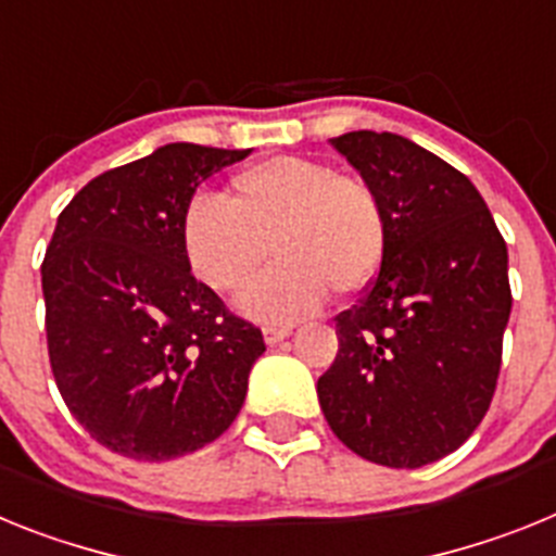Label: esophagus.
Listing matches in <instances>:
<instances>
[{
    "label": "esophagus",
    "instance_id": "obj_1",
    "mask_svg": "<svg viewBox=\"0 0 556 556\" xmlns=\"http://www.w3.org/2000/svg\"><path fill=\"white\" fill-rule=\"evenodd\" d=\"M289 333H292L289 326H264V342H267V345H278V342L287 339Z\"/></svg>",
    "mask_w": 556,
    "mask_h": 556
}]
</instances>
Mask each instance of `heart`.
<instances>
[{
	"instance_id": "obj_1",
	"label": "heart",
	"mask_w": 556,
	"mask_h": 556,
	"mask_svg": "<svg viewBox=\"0 0 556 556\" xmlns=\"http://www.w3.org/2000/svg\"><path fill=\"white\" fill-rule=\"evenodd\" d=\"M180 248L219 294L242 292L278 255L239 308L253 320L292 323L317 312L331 289L370 287L384 262L387 214L367 180L337 175L326 161L275 155L236 172L228 200L194 194L180 214Z\"/></svg>"
}]
</instances>
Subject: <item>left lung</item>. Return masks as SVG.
Masks as SVG:
<instances>
[{
	"instance_id": "8db88e82",
	"label": "left lung",
	"mask_w": 556,
	"mask_h": 556,
	"mask_svg": "<svg viewBox=\"0 0 556 556\" xmlns=\"http://www.w3.org/2000/svg\"><path fill=\"white\" fill-rule=\"evenodd\" d=\"M387 214L381 269L337 317L317 381L333 434L362 459L424 468L488 415L513 292L507 242L459 169L395 132L331 139Z\"/></svg>"
}]
</instances>
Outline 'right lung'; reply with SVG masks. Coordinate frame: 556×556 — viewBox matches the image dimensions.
Here are the masks:
<instances>
[{
  "mask_svg": "<svg viewBox=\"0 0 556 556\" xmlns=\"http://www.w3.org/2000/svg\"><path fill=\"white\" fill-rule=\"evenodd\" d=\"M175 141L102 172L61 211L41 264L52 376L77 424L127 459L164 462L236 420L262 331L191 275L180 214L248 159Z\"/></svg>",
  "mask_w": 556,
  "mask_h": 556,
  "instance_id": "add662e5",
  "label": "right lung"
}]
</instances>
